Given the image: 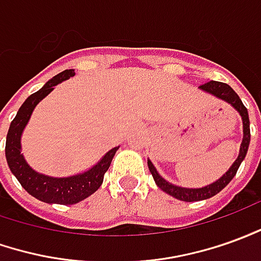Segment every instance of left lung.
Returning a JSON list of instances; mask_svg holds the SVG:
<instances>
[{
  "label": "left lung",
  "instance_id": "left-lung-1",
  "mask_svg": "<svg viewBox=\"0 0 261 261\" xmlns=\"http://www.w3.org/2000/svg\"><path fill=\"white\" fill-rule=\"evenodd\" d=\"M202 91L207 93H212L213 96H216L219 99L224 100L230 103L231 107L236 109L237 112L240 113L242 116V120H243V141H242V145H240V152H239V156L234 161V163L230 166V169L224 173L220 179H217L216 182H213L212 185H207L204 188L199 189H189V188H180V186H176V185H172L169 183L168 180H165L159 173L158 170L153 166V163L150 161H148V166L150 173L153 176L154 183L159 186V188L166 192L168 195L173 196L179 200H183V202H197V200H204V199H209L212 196L217 195L222 189H224L230 183V180L236 176L237 169L240 166V163L243 162V159L246 158V153H247V149H249V143H250V120H249V113H247V109L243 105L242 99L239 98L237 95L231 88H230L227 84H223V82H217V81H209L206 84L199 86Z\"/></svg>",
  "mask_w": 261,
  "mask_h": 261
}]
</instances>
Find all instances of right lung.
Returning a JSON list of instances; mask_svg holds the SVG:
<instances>
[{"mask_svg":"<svg viewBox=\"0 0 261 261\" xmlns=\"http://www.w3.org/2000/svg\"><path fill=\"white\" fill-rule=\"evenodd\" d=\"M73 75H75L73 69H66L49 79L39 91L30 95L18 109L17 116L11 122L7 134L5 158L11 172L30 195L45 203L75 204L95 193L100 188L103 182V176L111 166V162L116 150L119 149V146L111 149L89 170L68 177H52V176L38 173L24 159V154L21 153V136L31 118L32 111L48 93L54 91V86L61 84L62 81L69 79Z\"/></svg>","mask_w":261,"mask_h":261,"instance_id":"add662e5","label":"right lung"}]
</instances>
